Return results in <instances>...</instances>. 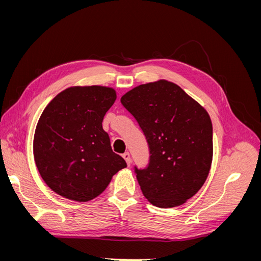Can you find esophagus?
Instances as JSON below:
<instances>
[{
	"mask_svg": "<svg viewBox=\"0 0 261 261\" xmlns=\"http://www.w3.org/2000/svg\"><path fill=\"white\" fill-rule=\"evenodd\" d=\"M123 158H124L125 161H126V163H127V165L129 167L130 163H132V159H130V154H129V152H125V153H123Z\"/></svg>",
	"mask_w": 261,
	"mask_h": 261,
	"instance_id": "esophagus-1",
	"label": "esophagus"
}]
</instances>
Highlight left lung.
<instances>
[{"mask_svg": "<svg viewBox=\"0 0 261 261\" xmlns=\"http://www.w3.org/2000/svg\"><path fill=\"white\" fill-rule=\"evenodd\" d=\"M149 146V164L135 167L144 196L159 208L180 206L199 191L211 168L212 123L198 102L168 81L139 85L121 98Z\"/></svg>", "mask_w": 261, "mask_h": 261, "instance_id": "left-lung-1", "label": "left lung"}]
</instances>
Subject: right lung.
Masks as SVG:
<instances>
[{
    "mask_svg": "<svg viewBox=\"0 0 261 261\" xmlns=\"http://www.w3.org/2000/svg\"><path fill=\"white\" fill-rule=\"evenodd\" d=\"M116 100L113 88L76 86L60 92L39 118L34 156L53 192L85 202L98 197L113 175L127 167L113 152L102 121Z\"/></svg>",
    "mask_w": 261,
    "mask_h": 261,
    "instance_id": "add662e5",
    "label": "right lung"
}]
</instances>
